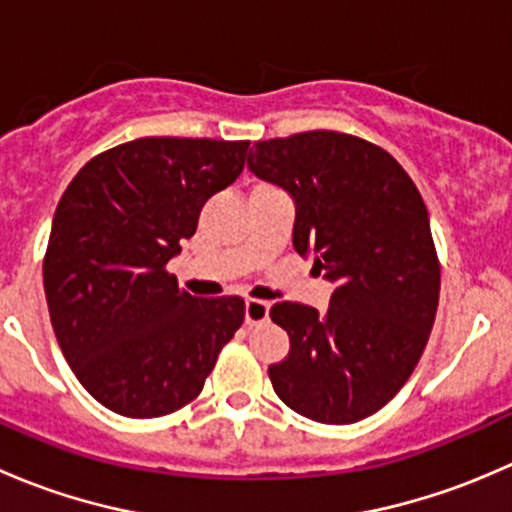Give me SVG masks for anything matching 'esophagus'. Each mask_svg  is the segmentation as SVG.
<instances>
[{
	"mask_svg": "<svg viewBox=\"0 0 512 512\" xmlns=\"http://www.w3.org/2000/svg\"><path fill=\"white\" fill-rule=\"evenodd\" d=\"M270 317V304L262 299H247L245 302V322L247 324H260Z\"/></svg>",
	"mask_w": 512,
	"mask_h": 512,
	"instance_id": "34e87169",
	"label": "esophagus"
}]
</instances>
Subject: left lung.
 <instances>
[{"label": "left lung", "instance_id": "1", "mask_svg": "<svg viewBox=\"0 0 512 512\" xmlns=\"http://www.w3.org/2000/svg\"><path fill=\"white\" fill-rule=\"evenodd\" d=\"M247 168L292 195L294 250L337 285L324 314L270 309L289 334L272 389L319 423L376 414L409 381L436 319L441 265L421 193L391 153L337 131L257 141Z\"/></svg>", "mask_w": 512, "mask_h": 512}]
</instances>
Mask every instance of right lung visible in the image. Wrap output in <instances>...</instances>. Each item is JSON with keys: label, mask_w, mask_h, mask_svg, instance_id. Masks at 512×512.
Instances as JSON below:
<instances>
[{"label": "right lung", "mask_w": 512, "mask_h": 512, "mask_svg": "<svg viewBox=\"0 0 512 512\" xmlns=\"http://www.w3.org/2000/svg\"><path fill=\"white\" fill-rule=\"evenodd\" d=\"M250 141L138 138L91 158L56 205L44 292L71 371L106 409L173 414L203 391L245 319L240 297H193L165 270Z\"/></svg>", "instance_id": "right-lung-1"}]
</instances>
